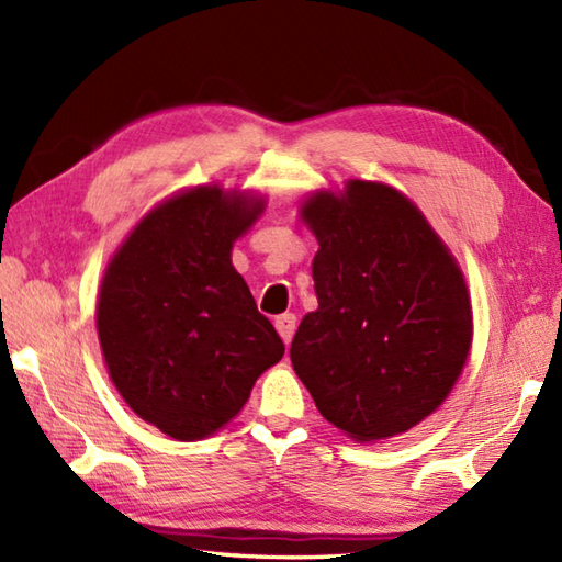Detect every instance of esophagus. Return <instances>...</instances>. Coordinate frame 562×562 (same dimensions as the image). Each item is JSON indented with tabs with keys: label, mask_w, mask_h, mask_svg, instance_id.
<instances>
[{
	"label": "esophagus",
	"mask_w": 562,
	"mask_h": 562,
	"mask_svg": "<svg viewBox=\"0 0 562 562\" xmlns=\"http://www.w3.org/2000/svg\"><path fill=\"white\" fill-rule=\"evenodd\" d=\"M274 328H278L280 338L284 345H290L294 338V328H296V316L294 314H282L274 318Z\"/></svg>",
	"instance_id": "obj_1"
}]
</instances>
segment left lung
Segmentation results:
<instances>
[{
  "label": "left lung",
  "mask_w": 562,
  "mask_h": 562,
  "mask_svg": "<svg viewBox=\"0 0 562 562\" xmlns=\"http://www.w3.org/2000/svg\"><path fill=\"white\" fill-rule=\"evenodd\" d=\"M300 220L318 241V308L292 340L296 376L360 445L408 432L447 401L471 355V292L457 256L408 195L381 181L314 190Z\"/></svg>",
  "instance_id": "8db88e82"
}]
</instances>
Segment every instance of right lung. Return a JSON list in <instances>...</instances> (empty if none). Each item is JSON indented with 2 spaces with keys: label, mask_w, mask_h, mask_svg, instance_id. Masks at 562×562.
Here are the masks:
<instances>
[{
  "label": "right lung",
  "mask_w": 562,
  "mask_h": 562,
  "mask_svg": "<svg viewBox=\"0 0 562 562\" xmlns=\"http://www.w3.org/2000/svg\"><path fill=\"white\" fill-rule=\"evenodd\" d=\"M258 190L202 183L157 202L103 270L97 330L115 391L166 437H212L284 345L232 262L266 212Z\"/></svg>",
  "instance_id": "obj_1"
}]
</instances>
